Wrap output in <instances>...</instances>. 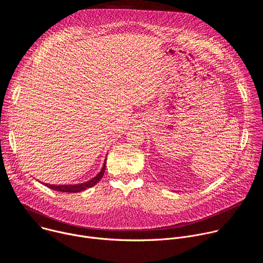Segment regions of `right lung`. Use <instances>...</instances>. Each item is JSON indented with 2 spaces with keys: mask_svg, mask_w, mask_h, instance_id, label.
Segmentation results:
<instances>
[{
  "mask_svg": "<svg viewBox=\"0 0 263 263\" xmlns=\"http://www.w3.org/2000/svg\"><path fill=\"white\" fill-rule=\"evenodd\" d=\"M105 167H106V159L104 160V163H103V166H102L100 173L97 174L96 177H93L92 179H90L89 181H86L84 183L63 184V185H54V184L45 183V185L53 191H57V192H61V193H70V194L71 193H80V192H83V191L89 189V187H92L100 181V179L103 177V175L105 173Z\"/></svg>",
  "mask_w": 263,
  "mask_h": 263,
  "instance_id": "add662e5",
  "label": "right lung"
}]
</instances>
